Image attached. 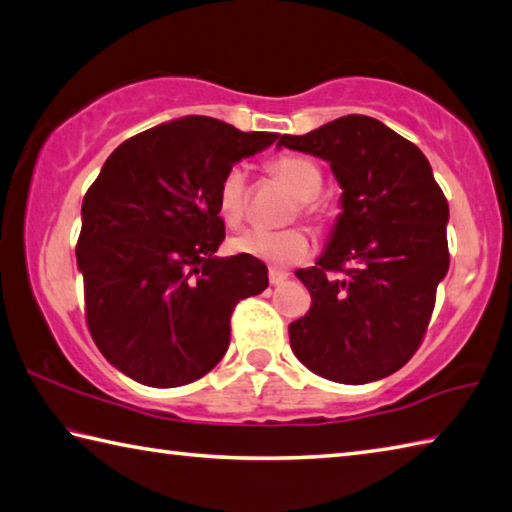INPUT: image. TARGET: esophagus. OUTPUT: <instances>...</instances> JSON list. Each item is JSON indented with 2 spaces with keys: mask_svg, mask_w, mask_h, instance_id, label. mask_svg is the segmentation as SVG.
Here are the masks:
<instances>
[{
  "mask_svg": "<svg viewBox=\"0 0 512 512\" xmlns=\"http://www.w3.org/2000/svg\"><path fill=\"white\" fill-rule=\"evenodd\" d=\"M286 280H288V273L282 271V268H271V271H268V282H271L273 286L282 284Z\"/></svg>",
  "mask_w": 512,
  "mask_h": 512,
  "instance_id": "obj_1",
  "label": "esophagus"
}]
</instances>
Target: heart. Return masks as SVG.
I'll return each instance as SVG.
<instances>
[{
  "instance_id": "heart-1",
  "label": "heart",
  "mask_w": 512,
  "mask_h": 512,
  "mask_svg": "<svg viewBox=\"0 0 512 512\" xmlns=\"http://www.w3.org/2000/svg\"><path fill=\"white\" fill-rule=\"evenodd\" d=\"M268 174L277 183L293 194L297 201L300 215L322 224L324 206L318 201V192L322 188V172L311 159L302 154H277L266 165ZM217 206L219 215L228 224H239L248 212V174L244 165H232L228 172L221 176L217 190ZM232 248L237 253L262 259L273 266H293L304 262L313 253V239L309 230L300 226L286 230H262L250 228L232 239Z\"/></svg>"
}]
</instances>
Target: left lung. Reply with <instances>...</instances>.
Returning <instances> with one entry per match:
<instances>
[{"label": "left lung", "instance_id": "1", "mask_svg": "<svg viewBox=\"0 0 512 512\" xmlns=\"http://www.w3.org/2000/svg\"><path fill=\"white\" fill-rule=\"evenodd\" d=\"M277 145L331 163L342 215L300 277L311 309L288 324L297 360L336 383L385 378L410 360L450 268L448 199L414 143L369 116H342Z\"/></svg>", "mask_w": 512, "mask_h": 512}]
</instances>
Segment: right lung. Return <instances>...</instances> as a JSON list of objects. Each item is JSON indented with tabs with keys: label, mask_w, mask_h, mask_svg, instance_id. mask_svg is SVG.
Instances as JSON below:
<instances>
[{
	"label": "right lung",
	"mask_w": 512,
	"mask_h": 512,
	"mask_svg": "<svg viewBox=\"0 0 512 512\" xmlns=\"http://www.w3.org/2000/svg\"><path fill=\"white\" fill-rule=\"evenodd\" d=\"M277 141L188 116L127 138L82 201L76 246L91 338L111 365L150 387L194 383L224 358L230 315L268 286L226 239L217 190L228 167Z\"/></svg>",
	"instance_id": "right-lung-1"
}]
</instances>
